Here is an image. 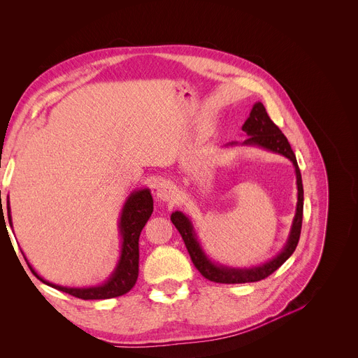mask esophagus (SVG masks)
I'll return each instance as SVG.
<instances>
[{
  "label": "esophagus",
  "instance_id": "1",
  "mask_svg": "<svg viewBox=\"0 0 358 358\" xmlns=\"http://www.w3.org/2000/svg\"><path fill=\"white\" fill-rule=\"evenodd\" d=\"M155 194L159 201L173 203L177 199V187L170 181H162L155 187Z\"/></svg>",
  "mask_w": 358,
  "mask_h": 358
}]
</instances>
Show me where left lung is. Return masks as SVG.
Masks as SVG:
<instances>
[{"label": "left lung", "instance_id": "8db88e82", "mask_svg": "<svg viewBox=\"0 0 358 358\" xmlns=\"http://www.w3.org/2000/svg\"><path fill=\"white\" fill-rule=\"evenodd\" d=\"M242 131L246 135H249V138L243 142V145H256L260 148H265L268 151L287 157L288 159L292 161L295 166L296 185H298L296 213L292 222L288 242L282 249V252L264 265L241 269V268H229V266L217 265L214 264L213 260H210L197 241V234L194 231L193 223L189 222V219L181 211H174L171 214V222L180 231L194 266L206 279L211 282H217V283H248V282H257L268 278L276 269H279L295 252L299 242L301 227H302V213H303L302 177H301V171H299L295 154L289 145L287 136H285L282 131L273 124L264 103L260 102L253 105L249 117L246 119V122L242 127ZM229 145H236V142H230Z\"/></svg>", "mask_w": 358, "mask_h": 358}]
</instances>
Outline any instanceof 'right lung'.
<instances>
[{
    "instance_id": "1",
    "label": "right lung",
    "mask_w": 358,
    "mask_h": 358,
    "mask_svg": "<svg viewBox=\"0 0 358 358\" xmlns=\"http://www.w3.org/2000/svg\"><path fill=\"white\" fill-rule=\"evenodd\" d=\"M1 203V196H0ZM154 210V201L152 196L148 188L138 189L134 192L128 200L124 204L122 213H121V220H119V231L122 236V246H121V256H119L117 265L109 279L98 285V287H90V288H67L60 287V285H55L47 282L41 276L36 273V271L29 265L31 272L40 279L43 283L49 285V287L59 289L62 292H66L71 296H76L80 299H109L121 296L127 292H129L138 279V271H139V234L144 229L145 223L151 217ZM7 213H8V220L10 226L11 223V214H10V201H7ZM0 217L4 219L3 213V204H1V213ZM27 262V259H26Z\"/></svg>"
}]
</instances>
